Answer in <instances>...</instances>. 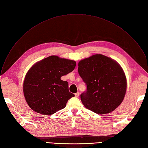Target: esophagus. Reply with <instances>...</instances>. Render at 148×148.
Segmentation results:
<instances>
[{
	"label": "esophagus",
	"instance_id": "obj_1",
	"mask_svg": "<svg viewBox=\"0 0 148 148\" xmlns=\"http://www.w3.org/2000/svg\"><path fill=\"white\" fill-rule=\"evenodd\" d=\"M79 92H77V93H75V97H79Z\"/></svg>",
	"mask_w": 148,
	"mask_h": 148
}]
</instances>
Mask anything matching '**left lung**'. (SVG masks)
Segmentation results:
<instances>
[{
	"label": "left lung",
	"instance_id": "1",
	"mask_svg": "<svg viewBox=\"0 0 148 148\" xmlns=\"http://www.w3.org/2000/svg\"><path fill=\"white\" fill-rule=\"evenodd\" d=\"M78 73L87 89L80 97L84 106L98 114L114 111L124 99L127 81L119 63L97 54L78 62Z\"/></svg>",
	"mask_w": 148,
	"mask_h": 148
}]
</instances>
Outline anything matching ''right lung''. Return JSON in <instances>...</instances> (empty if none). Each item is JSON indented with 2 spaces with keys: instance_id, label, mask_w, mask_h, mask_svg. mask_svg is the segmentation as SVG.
Masks as SVG:
<instances>
[{
  "instance_id": "1",
  "label": "right lung",
  "mask_w": 148,
  "mask_h": 148,
  "mask_svg": "<svg viewBox=\"0 0 148 148\" xmlns=\"http://www.w3.org/2000/svg\"><path fill=\"white\" fill-rule=\"evenodd\" d=\"M74 60L51 56L41 60L27 71L23 82V93L30 108L37 113L50 115L66 107L74 94L69 84L61 77L74 70Z\"/></svg>"
}]
</instances>
